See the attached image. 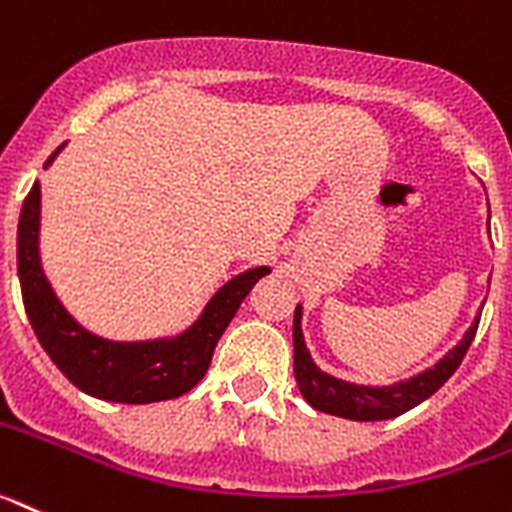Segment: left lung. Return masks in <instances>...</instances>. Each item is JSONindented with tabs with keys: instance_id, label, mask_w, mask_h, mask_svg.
<instances>
[{
	"instance_id": "8db88e82",
	"label": "left lung",
	"mask_w": 512,
	"mask_h": 512,
	"mask_svg": "<svg viewBox=\"0 0 512 512\" xmlns=\"http://www.w3.org/2000/svg\"><path fill=\"white\" fill-rule=\"evenodd\" d=\"M479 326V313L466 329L464 339L440 357L432 368L406 378V381L391 383V386H362V383L342 381L336 375L326 373L313 362L310 349L305 347L303 334V305L298 303L295 318H292V347H295V381H298L303 399L313 409L323 414H334V417L355 419V422H381V419H393L399 414L409 412L432 393L438 391L448 378L458 370L464 360L466 349L471 347Z\"/></svg>"
}]
</instances>
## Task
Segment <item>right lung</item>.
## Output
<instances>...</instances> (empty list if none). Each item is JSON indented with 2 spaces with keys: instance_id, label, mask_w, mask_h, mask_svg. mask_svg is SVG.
Masks as SVG:
<instances>
[{
  "instance_id": "obj_1",
  "label": "right lung",
  "mask_w": 512,
  "mask_h": 512,
  "mask_svg": "<svg viewBox=\"0 0 512 512\" xmlns=\"http://www.w3.org/2000/svg\"><path fill=\"white\" fill-rule=\"evenodd\" d=\"M67 142L56 147L46 165ZM269 266H253L227 279L214 292L194 323L173 336L157 339H108L85 329L64 308L59 295L48 282L41 264V183H33L23 202L20 225H17V274L23 287L25 313L36 331L38 342L56 368L67 375L74 386L93 399L116 401V404H152L183 396L202 381L212 352L220 342L222 331L233 321L235 310L246 300L251 287Z\"/></svg>"
}]
</instances>
